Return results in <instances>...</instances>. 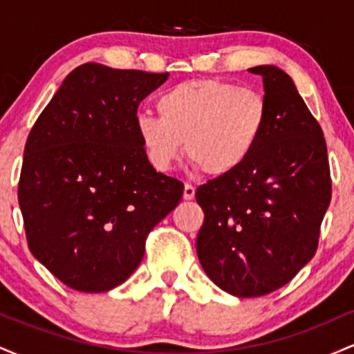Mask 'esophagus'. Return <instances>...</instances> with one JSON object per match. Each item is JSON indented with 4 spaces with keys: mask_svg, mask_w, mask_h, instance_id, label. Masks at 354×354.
Here are the masks:
<instances>
[{
    "mask_svg": "<svg viewBox=\"0 0 354 354\" xmlns=\"http://www.w3.org/2000/svg\"><path fill=\"white\" fill-rule=\"evenodd\" d=\"M194 186H191V185H185V189H183V198H185L186 201H189V200H193L194 198Z\"/></svg>",
    "mask_w": 354,
    "mask_h": 354,
    "instance_id": "esophagus-1",
    "label": "esophagus"
}]
</instances>
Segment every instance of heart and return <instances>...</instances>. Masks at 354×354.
Instances as JSON below:
<instances>
[{
  "mask_svg": "<svg viewBox=\"0 0 354 354\" xmlns=\"http://www.w3.org/2000/svg\"><path fill=\"white\" fill-rule=\"evenodd\" d=\"M160 118L138 115L136 135L148 161L169 171L185 153L211 178L238 171L268 124V100L253 88L221 80L183 81L156 100Z\"/></svg>",
  "mask_w": 354,
  "mask_h": 354,
  "instance_id": "b5f03b06",
  "label": "heart"
}]
</instances>
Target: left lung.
Returning <instances> with one entry per match:
<instances>
[{"instance_id":"left-lung-1","label":"left lung","mask_w":354,"mask_h":354,"mask_svg":"<svg viewBox=\"0 0 354 354\" xmlns=\"http://www.w3.org/2000/svg\"><path fill=\"white\" fill-rule=\"evenodd\" d=\"M263 78L268 124L238 171L196 189L205 223L196 253L209 279L238 298L265 296L290 283L315 256L331 201L323 129L293 80L271 64Z\"/></svg>"}]
</instances>
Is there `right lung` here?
<instances>
[{
	"mask_svg": "<svg viewBox=\"0 0 354 354\" xmlns=\"http://www.w3.org/2000/svg\"><path fill=\"white\" fill-rule=\"evenodd\" d=\"M166 80L81 64L31 128L18 186L28 246L73 290L126 281L149 231L181 200L183 183L156 173L135 128L140 103Z\"/></svg>",
	"mask_w": 354,
	"mask_h": 354,
	"instance_id": "obj_1",
	"label": "right lung"
}]
</instances>
